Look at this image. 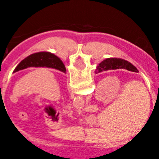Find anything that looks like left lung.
Returning <instances> with one entry per match:
<instances>
[{
	"label": "left lung",
	"mask_w": 159,
	"mask_h": 159,
	"mask_svg": "<svg viewBox=\"0 0 159 159\" xmlns=\"http://www.w3.org/2000/svg\"><path fill=\"white\" fill-rule=\"evenodd\" d=\"M30 67H52L63 72H66L63 62L57 56L48 52H40L30 55L29 57L22 60L16 67L14 72Z\"/></svg>",
	"instance_id": "1"
}]
</instances>
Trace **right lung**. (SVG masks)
<instances>
[{
    "mask_svg": "<svg viewBox=\"0 0 159 159\" xmlns=\"http://www.w3.org/2000/svg\"><path fill=\"white\" fill-rule=\"evenodd\" d=\"M119 68H124V69L131 71V72H139L134 65H132L130 62H127L125 60L120 59V58H107L97 66L96 72L98 73V72H101L102 71L119 69Z\"/></svg>",
    "mask_w": 159,
    "mask_h": 159,
    "instance_id": "1",
    "label": "right lung"
}]
</instances>
